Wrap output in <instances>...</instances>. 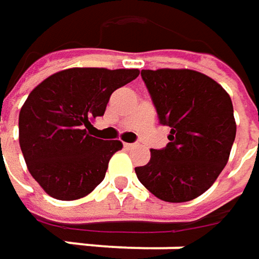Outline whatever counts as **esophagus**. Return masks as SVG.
<instances>
[{
	"instance_id": "1",
	"label": "esophagus",
	"mask_w": 259,
	"mask_h": 259,
	"mask_svg": "<svg viewBox=\"0 0 259 259\" xmlns=\"http://www.w3.org/2000/svg\"><path fill=\"white\" fill-rule=\"evenodd\" d=\"M135 145H137V144H135V143H125L124 147H125V148H126V150H130V148H134Z\"/></svg>"
}]
</instances>
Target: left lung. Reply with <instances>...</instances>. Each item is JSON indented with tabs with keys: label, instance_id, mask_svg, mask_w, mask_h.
<instances>
[{
	"label": "left lung",
	"instance_id": "1",
	"mask_svg": "<svg viewBox=\"0 0 259 259\" xmlns=\"http://www.w3.org/2000/svg\"><path fill=\"white\" fill-rule=\"evenodd\" d=\"M158 122L170 143L151 148L138 180L158 199L180 203L204 193L224 170L236 125L229 95L209 76L189 69L141 70Z\"/></svg>",
	"mask_w": 259,
	"mask_h": 259
}]
</instances>
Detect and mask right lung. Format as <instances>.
<instances>
[{
  "instance_id": "1",
  "label": "right lung",
  "mask_w": 259,
  "mask_h": 259,
  "mask_svg": "<svg viewBox=\"0 0 259 259\" xmlns=\"http://www.w3.org/2000/svg\"><path fill=\"white\" fill-rule=\"evenodd\" d=\"M138 69L73 67L49 76L31 91L18 116L20 147L28 171L47 194L76 200L104 180L122 143L92 135L91 121L105 114L114 91Z\"/></svg>"
}]
</instances>
